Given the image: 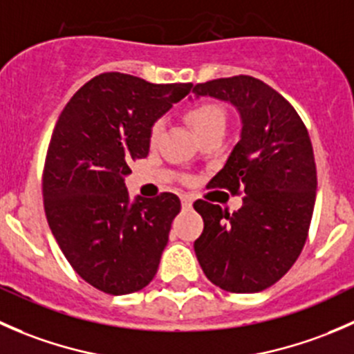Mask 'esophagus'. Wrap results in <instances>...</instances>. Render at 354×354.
Here are the masks:
<instances>
[{
  "mask_svg": "<svg viewBox=\"0 0 354 354\" xmlns=\"http://www.w3.org/2000/svg\"><path fill=\"white\" fill-rule=\"evenodd\" d=\"M180 198H181V207H183L185 210L190 209V207H192V202H194V200H192L190 195H181Z\"/></svg>",
  "mask_w": 354,
  "mask_h": 354,
  "instance_id": "34e87169",
  "label": "esophagus"
}]
</instances>
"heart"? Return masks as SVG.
I'll use <instances>...</instances> for the list:
<instances>
[{"instance_id":"1","label":"heart","mask_w":354,"mask_h":354,"mask_svg":"<svg viewBox=\"0 0 354 354\" xmlns=\"http://www.w3.org/2000/svg\"><path fill=\"white\" fill-rule=\"evenodd\" d=\"M187 120L198 137L214 130L224 131V128H226V113L216 102H198V104L192 106L187 113ZM162 130L164 123L160 120H157L151 128L152 144H156L159 140V137L162 135Z\"/></svg>"}]
</instances>
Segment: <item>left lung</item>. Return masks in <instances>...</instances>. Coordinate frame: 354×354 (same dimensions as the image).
<instances>
[{
	"label": "left lung",
	"mask_w": 354,
	"mask_h": 354,
	"mask_svg": "<svg viewBox=\"0 0 354 354\" xmlns=\"http://www.w3.org/2000/svg\"><path fill=\"white\" fill-rule=\"evenodd\" d=\"M194 94L230 102L240 114V140L209 187L243 192L233 214L194 203L203 219L195 255L216 286L259 292L291 269L308 236L317 195L312 142L295 108L262 80L217 78L195 85Z\"/></svg>",
	"instance_id": "obj_1"
}]
</instances>
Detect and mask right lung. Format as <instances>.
I'll return each instance as SVG.
<instances>
[{"instance_id": "obj_1", "label": "right lung", "mask_w": 354, "mask_h": 354, "mask_svg": "<svg viewBox=\"0 0 354 354\" xmlns=\"http://www.w3.org/2000/svg\"><path fill=\"white\" fill-rule=\"evenodd\" d=\"M192 87L102 73L59 114L42 178L46 217L70 266L101 291L128 295L154 279L180 198H130L124 178L130 160L147 157L152 124Z\"/></svg>"}]
</instances>
